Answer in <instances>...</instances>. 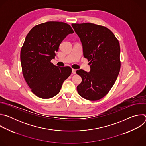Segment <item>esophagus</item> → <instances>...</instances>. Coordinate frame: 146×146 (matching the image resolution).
Segmentation results:
<instances>
[{
  "instance_id": "34e87169",
  "label": "esophagus",
  "mask_w": 146,
  "mask_h": 146,
  "mask_svg": "<svg viewBox=\"0 0 146 146\" xmlns=\"http://www.w3.org/2000/svg\"><path fill=\"white\" fill-rule=\"evenodd\" d=\"M72 73L73 74H76V70H75V69H72Z\"/></svg>"
}]
</instances>
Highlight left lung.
I'll return each mask as SVG.
<instances>
[{
  "label": "left lung",
  "mask_w": 146,
  "mask_h": 146,
  "mask_svg": "<svg viewBox=\"0 0 146 146\" xmlns=\"http://www.w3.org/2000/svg\"><path fill=\"white\" fill-rule=\"evenodd\" d=\"M80 38L83 55L90 61L91 70L76 71L82 78L77 86L78 94L86 99L97 100L108 94L118 76L120 46L114 33L108 28L92 23L72 24Z\"/></svg>",
  "instance_id": "obj_1"
}]
</instances>
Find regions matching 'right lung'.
Listing matches in <instances>:
<instances>
[{
	"instance_id": "add662e5",
	"label": "right lung",
	"mask_w": 146,
	"mask_h": 146,
	"mask_svg": "<svg viewBox=\"0 0 146 146\" xmlns=\"http://www.w3.org/2000/svg\"><path fill=\"white\" fill-rule=\"evenodd\" d=\"M73 33L66 23L48 21L35 26L27 35L21 50V63L24 77L37 96L54 97L71 74L70 67H59L51 60L55 58L62 41Z\"/></svg>"
}]
</instances>
